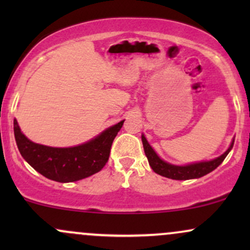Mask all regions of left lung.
<instances>
[{
  "label": "left lung",
  "instance_id": "obj_1",
  "mask_svg": "<svg viewBox=\"0 0 250 250\" xmlns=\"http://www.w3.org/2000/svg\"><path fill=\"white\" fill-rule=\"evenodd\" d=\"M142 143L149 165H150L151 169H153L155 173L173 180H190L205 176V175H207L208 173H210L214 169L219 167L221 163L223 162V160L226 159L227 155L229 154V151L231 150V148H233L234 140L231 141L230 146L227 149L226 153H223L221 156L216 157V159L211 160V161L191 163V165L187 166L170 165V163H167L166 161H163L162 159H160L159 155L155 153L154 149L150 147V145L148 143L145 135H142Z\"/></svg>",
  "mask_w": 250,
  "mask_h": 250
}]
</instances>
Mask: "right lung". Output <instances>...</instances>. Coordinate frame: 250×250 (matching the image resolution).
Segmentation results:
<instances>
[{"instance_id":"obj_1","label":"right lung","mask_w":250,"mask_h":250,"mask_svg":"<svg viewBox=\"0 0 250 250\" xmlns=\"http://www.w3.org/2000/svg\"><path fill=\"white\" fill-rule=\"evenodd\" d=\"M123 122L125 120L105 129L90 141L69 148H54L31 142L21 133L16 120H14V134L20 153L36 171L57 182H74L99 173L104 167Z\"/></svg>"}]
</instances>
